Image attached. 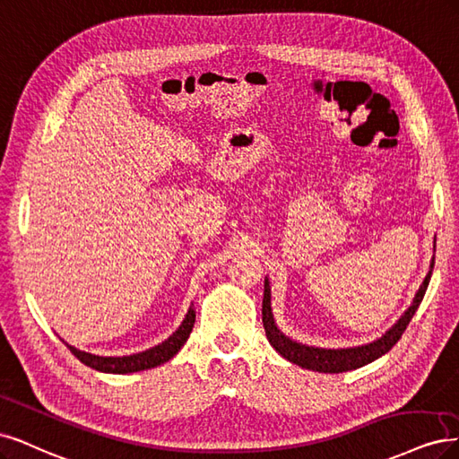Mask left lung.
<instances>
[{"mask_svg": "<svg viewBox=\"0 0 459 459\" xmlns=\"http://www.w3.org/2000/svg\"><path fill=\"white\" fill-rule=\"evenodd\" d=\"M433 267H435V257L431 261V271H429V274L425 276L421 288L418 290L416 298H413V303L406 310L404 316L398 320L385 335L377 339V342L369 343V345H362V347H354V349H316V347H307V345L291 342L290 337H286L276 328V324L273 320L271 288H269V280H264V293H263L264 333H267L269 343L280 354H282L286 360L298 364L301 368L315 369V372H324V374H339V372H349V369H357L360 366H366L369 362H374L376 359L383 357V354L389 352L396 345L398 339L403 337L411 316L416 315V310L423 299L425 290L429 286V280H431V274H433Z\"/></svg>", "mask_w": 459, "mask_h": 459, "instance_id": "1", "label": "left lung"}]
</instances>
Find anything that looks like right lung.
Wrapping results in <instances>:
<instances>
[{
    "mask_svg": "<svg viewBox=\"0 0 459 459\" xmlns=\"http://www.w3.org/2000/svg\"><path fill=\"white\" fill-rule=\"evenodd\" d=\"M195 320H196V310H195V307H190L188 315L183 320L179 330H177L173 335H169V339H166L164 343H160L149 351H143L137 354H129V357H97V354L83 352V351H78L70 345H66V347L80 362H83L85 366H90L93 369H99V372L133 374V372H141V369L156 368L160 364L168 362L169 359H173L175 354L181 351V347L186 343L192 328H195Z\"/></svg>",
    "mask_w": 459,
    "mask_h": 459,
    "instance_id": "1",
    "label": "right lung"
}]
</instances>
